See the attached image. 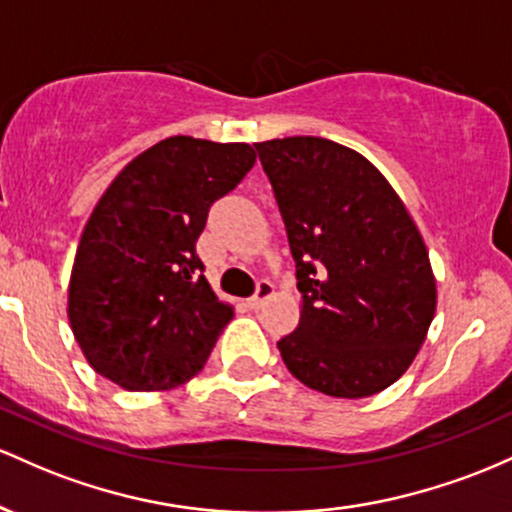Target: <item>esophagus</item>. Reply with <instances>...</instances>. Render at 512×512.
I'll return each instance as SVG.
<instances>
[{
    "label": "esophagus",
    "mask_w": 512,
    "mask_h": 512,
    "mask_svg": "<svg viewBox=\"0 0 512 512\" xmlns=\"http://www.w3.org/2000/svg\"><path fill=\"white\" fill-rule=\"evenodd\" d=\"M273 290H275V287H273L271 280H258L254 297H249V307H251V309H258V307H261V304L266 302L268 297L273 295Z\"/></svg>",
    "instance_id": "34e87169"
}]
</instances>
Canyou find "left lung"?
<instances>
[{"label": "left lung", "instance_id": "8db88e82", "mask_svg": "<svg viewBox=\"0 0 512 512\" xmlns=\"http://www.w3.org/2000/svg\"><path fill=\"white\" fill-rule=\"evenodd\" d=\"M297 268L302 317L278 341L309 389L363 399L409 370L435 314L428 249L363 154L324 137L256 145Z\"/></svg>", "mask_w": 512, "mask_h": 512}]
</instances>
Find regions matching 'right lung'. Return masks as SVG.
Returning a JSON list of instances; mask_svg holds the SVG:
<instances>
[{
    "mask_svg": "<svg viewBox=\"0 0 512 512\" xmlns=\"http://www.w3.org/2000/svg\"><path fill=\"white\" fill-rule=\"evenodd\" d=\"M256 162L244 142L166 137L106 188L74 256L67 314L86 360L130 392L188 382L232 307L217 300L195 241L215 200Z\"/></svg>",
    "mask_w": 512,
    "mask_h": 512,
    "instance_id": "1",
    "label": "right lung"
}]
</instances>
